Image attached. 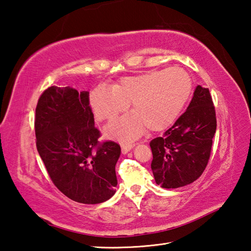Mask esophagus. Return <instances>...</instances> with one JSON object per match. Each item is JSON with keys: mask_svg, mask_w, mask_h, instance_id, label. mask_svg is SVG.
<instances>
[{"mask_svg": "<svg viewBox=\"0 0 251 251\" xmlns=\"http://www.w3.org/2000/svg\"><path fill=\"white\" fill-rule=\"evenodd\" d=\"M134 146L135 145H122V153L123 154H126V153H128L132 148H134Z\"/></svg>", "mask_w": 251, "mask_h": 251, "instance_id": "1", "label": "esophagus"}]
</instances>
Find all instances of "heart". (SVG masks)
Returning <instances> with one entry per match:
<instances>
[{
  "label": "heart",
  "instance_id": "1",
  "mask_svg": "<svg viewBox=\"0 0 251 251\" xmlns=\"http://www.w3.org/2000/svg\"><path fill=\"white\" fill-rule=\"evenodd\" d=\"M189 73L178 67L122 77L113 88L97 86L89 102L99 121H111L128 108L134 112L112 122L105 134L129 142L147 127L152 131L167 128L178 119L192 93Z\"/></svg>",
  "mask_w": 251,
  "mask_h": 251
}]
</instances>
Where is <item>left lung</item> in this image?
I'll use <instances>...</instances> for the list:
<instances>
[{
    "mask_svg": "<svg viewBox=\"0 0 251 251\" xmlns=\"http://www.w3.org/2000/svg\"><path fill=\"white\" fill-rule=\"evenodd\" d=\"M216 128L209 89L199 85L184 113L162 137L150 142L156 184L177 189L199 179L209 161Z\"/></svg>",
    "mask_w": 251,
    "mask_h": 251,
    "instance_id": "1",
    "label": "left lung"
}]
</instances>
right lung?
Wrapping results in <instances>:
<instances>
[{"label":"right lung","instance_id":"right-lung-1","mask_svg":"<svg viewBox=\"0 0 251 251\" xmlns=\"http://www.w3.org/2000/svg\"><path fill=\"white\" fill-rule=\"evenodd\" d=\"M36 149L57 189L82 204H99L115 193L121 147L100 143L89 93L49 87L35 109Z\"/></svg>","mask_w":251,"mask_h":251}]
</instances>
